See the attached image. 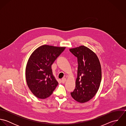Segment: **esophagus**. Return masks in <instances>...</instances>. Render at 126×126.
<instances>
[{"label": "esophagus", "mask_w": 126, "mask_h": 126, "mask_svg": "<svg viewBox=\"0 0 126 126\" xmlns=\"http://www.w3.org/2000/svg\"><path fill=\"white\" fill-rule=\"evenodd\" d=\"M66 81V79L65 78H63L62 79V82L63 83H64Z\"/></svg>", "instance_id": "esophagus-1"}]
</instances>
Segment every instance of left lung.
I'll return each mask as SVG.
<instances>
[{
    "instance_id": "1",
    "label": "left lung",
    "mask_w": 126,
    "mask_h": 126,
    "mask_svg": "<svg viewBox=\"0 0 126 126\" xmlns=\"http://www.w3.org/2000/svg\"><path fill=\"white\" fill-rule=\"evenodd\" d=\"M77 57L78 75L72 97L79 103L89 101L96 94L101 81V67L96 54L84 46L70 48Z\"/></svg>"
}]
</instances>
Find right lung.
Listing matches in <instances>:
<instances>
[{
  "mask_svg": "<svg viewBox=\"0 0 126 126\" xmlns=\"http://www.w3.org/2000/svg\"><path fill=\"white\" fill-rule=\"evenodd\" d=\"M65 47L43 45L30 56L26 68L27 85L37 97H49L58 84L53 75L51 65Z\"/></svg>",
  "mask_w": 126,
  "mask_h": 126,
  "instance_id": "right-lung-1",
  "label": "right lung"
}]
</instances>
